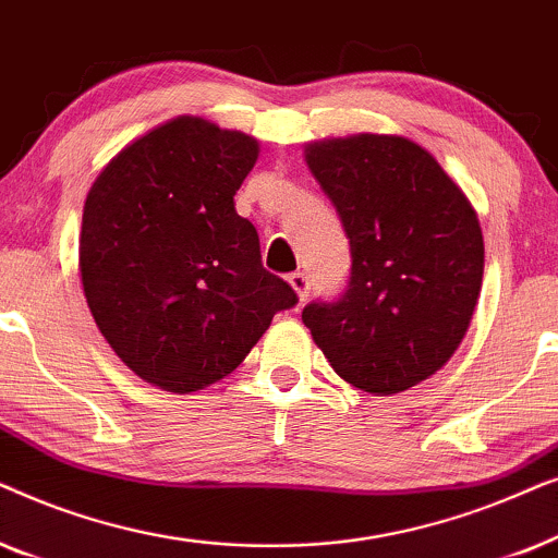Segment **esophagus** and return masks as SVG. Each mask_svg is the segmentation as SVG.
I'll list each match as a JSON object with an SVG mask.
<instances>
[{
    "mask_svg": "<svg viewBox=\"0 0 558 558\" xmlns=\"http://www.w3.org/2000/svg\"><path fill=\"white\" fill-rule=\"evenodd\" d=\"M287 281H289V284H292L296 296H300V302L307 300V296H310V277H307V274L294 271V274H289Z\"/></svg>",
    "mask_w": 558,
    "mask_h": 558,
    "instance_id": "obj_1",
    "label": "esophagus"
}]
</instances>
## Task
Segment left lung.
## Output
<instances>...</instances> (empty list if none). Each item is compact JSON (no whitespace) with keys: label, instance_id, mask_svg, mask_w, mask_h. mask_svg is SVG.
<instances>
[{"label":"left lung","instance_id":"1","mask_svg":"<svg viewBox=\"0 0 558 558\" xmlns=\"http://www.w3.org/2000/svg\"><path fill=\"white\" fill-rule=\"evenodd\" d=\"M350 241V279L302 323L340 378L401 393L445 365L483 287L480 220L437 159L403 136L357 134L304 149Z\"/></svg>","mask_w":558,"mask_h":558}]
</instances>
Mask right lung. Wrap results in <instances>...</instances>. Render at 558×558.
I'll use <instances>...</instances> for the list:
<instances>
[{
  "label": "right lung",
  "instance_id": "add662e5",
  "mask_svg": "<svg viewBox=\"0 0 558 558\" xmlns=\"http://www.w3.org/2000/svg\"><path fill=\"white\" fill-rule=\"evenodd\" d=\"M258 144L203 119L151 129L106 165L83 205L81 279L98 330L136 376L172 393L239 368L292 310L233 195Z\"/></svg>",
  "mask_w": 558,
  "mask_h": 558
}]
</instances>
